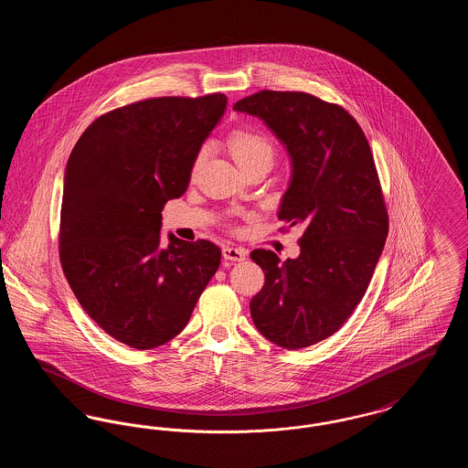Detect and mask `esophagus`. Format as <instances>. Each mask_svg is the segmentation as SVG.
Wrapping results in <instances>:
<instances>
[{
    "instance_id": "esophagus-1",
    "label": "esophagus",
    "mask_w": 468,
    "mask_h": 468,
    "mask_svg": "<svg viewBox=\"0 0 468 468\" xmlns=\"http://www.w3.org/2000/svg\"><path fill=\"white\" fill-rule=\"evenodd\" d=\"M247 250L240 247H223V258L228 261H244Z\"/></svg>"
}]
</instances>
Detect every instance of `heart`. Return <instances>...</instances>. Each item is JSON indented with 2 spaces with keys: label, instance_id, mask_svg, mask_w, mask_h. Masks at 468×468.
<instances>
[{
  "label": "heart",
  "instance_id": "heart-1",
  "mask_svg": "<svg viewBox=\"0 0 468 468\" xmlns=\"http://www.w3.org/2000/svg\"><path fill=\"white\" fill-rule=\"evenodd\" d=\"M228 145L231 151V156L239 165H244L245 161H250L254 157L270 156L273 154V147L270 144L267 136L252 130H237L229 134ZM207 156V147H201L197 153L195 161H193V172L198 170L203 159Z\"/></svg>",
  "mask_w": 468,
  "mask_h": 468
}]
</instances>
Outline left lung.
Returning <instances> with one entry per match:
<instances>
[{
    "instance_id": "obj_1",
    "label": "left lung",
    "mask_w": 468,
    "mask_h": 468,
    "mask_svg": "<svg viewBox=\"0 0 468 468\" xmlns=\"http://www.w3.org/2000/svg\"><path fill=\"white\" fill-rule=\"evenodd\" d=\"M286 147L290 186L279 219L302 226L300 256L250 258L265 286L250 300L258 332L286 349L334 335L361 302L388 237V212L368 140L342 107L307 92L260 90L233 105Z\"/></svg>"
}]
</instances>
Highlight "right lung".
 <instances>
[{
    "instance_id": "add662e5",
    "label": "right lung",
    "mask_w": 468,
    "mask_h": 468,
    "mask_svg": "<svg viewBox=\"0 0 468 468\" xmlns=\"http://www.w3.org/2000/svg\"><path fill=\"white\" fill-rule=\"evenodd\" d=\"M228 98H153L98 117L68 157L59 256L82 309L133 349L170 342L221 263L219 247L168 233L161 210L186 193Z\"/></svg>"
}]
</instances>
